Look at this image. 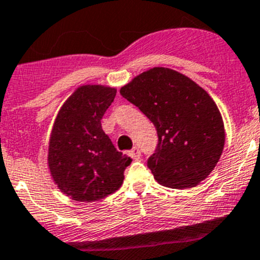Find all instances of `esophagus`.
I'll return each mask as SVG.
<instances>
[{"instance_id": "1", "label": "esophagus", "mask_w": 260, "mask_h": 260, "mask_svg": "<svg viewBox=\"0 0 260 260\" xmlns=\"http://www.w3.org/2000/svg\"><path fill=\"white\" fill-rule=\"evenodd\" d=\"M128 155L133 158V159H139L140 155H142V153H140V149L138 147H134L133 148L130 152H128Z\"/></svg>"}]
</instances>
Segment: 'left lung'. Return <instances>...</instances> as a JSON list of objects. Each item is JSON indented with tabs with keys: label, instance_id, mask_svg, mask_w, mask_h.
<instances>
[{
	"label": "left lung",
	"instance_id": "1",
	"mask_svg": "<svg viewBox=\"0 0 260 260\" xmlns=\"http://www.w3.org/2000/svg\"><path fill=\"white\" fill-rule=\"evenodd\" d=\"M157 128L158 145L148 167L158 184L192 187L207 179L221 158L224 126L218 107L202 86L169 68H153L121 86Z\"/></svg>",
	"mask_w": 260,
	"mask_h": 260
}]
</instances>
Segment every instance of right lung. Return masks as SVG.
<instances>
[{"instance_id":"obj_1","label":"right lung","mask_w":260,"mask_h":260,"mask_svg":"<svg viewBox=\"0 0 260 260\" xmlns=\"http://www.w3.org/2000/svg\"><path fill=\"white\" fill-rule=\"evenodd\" d=\"M116 91L101 84L78 86L54 118L47 157L49 174L58 189L76 202H98L113 194L132 163L101 125Z\"/></svg>"}]
</instances>
